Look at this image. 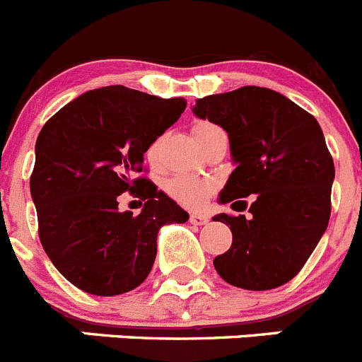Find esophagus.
Returning <instances> with one entry per match:
<instances>
[{"label": "esophagus", "mask_w": 362, "mask_h": 362, "mask_svg": "<svg viewBox=\"0 0 362 362\" xmlns=\"http://www.w3.org/2000/svg\"><path fill=\"white\" fill-rule=\"evenodd\" d=\"M189 221H191L193 226H207V223H209V218L200 213H191L189 214Z\"/></svg>", "instance_id": "34e87169"}]
</instances>
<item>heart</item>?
I'll list each match as a JSON object with an SVG mask.
<instances>
[{"label": "heart", "mask_w": 362, "mask_h": 362, "mask_svg": "<svg viewBox=\"0 0 362 362\" xmlns=\"http://www.w3.org/2000/svg\"><path fill=\"white\" fill-rule=\"evenodd\" d=\"M218 132H223V129L209 122V120H200L193 126V136L197 139L200 148ZM155 153H157V144H153L151 149H149V158H155ZM214 187H216V184L213 180L204 177H194V175H175V177L168 178L164 184L165 193L180 205L189 207V209L204 207L205 202L209 200V197L213 194Z\"/></svg>", "instance_id": "heart-1"}]
</instances>
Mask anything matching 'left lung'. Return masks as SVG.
I'll return each instance as SVG.
<instances>
[{
  "instance_id": "obj_1",
  "label": "left lung",
  "mask_w": 362,
  "mask_h": 362,
  "mask_svg": "<svg viewBox=\"0 0 362 362\" xmlns=\"http://www.w3.org/2000/svg\"><path fill=\"white\" fill-rule=\"evenodd\" d=\"M194 115L229 135L236 169L220 193L221 204L252 194L245 214L214 216L230 227L233 245L214 258L227 283L270 291L291 281L327 230L335 168L314 115L281 93L242 86L197 99ZM233 204V205H234Z\"/></svg>"
}]
</instances>
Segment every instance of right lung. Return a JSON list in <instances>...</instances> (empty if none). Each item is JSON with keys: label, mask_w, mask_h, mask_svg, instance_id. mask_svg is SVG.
I'll use <instances>...</instances> for the list:
<instances>
[{"label": "right lung", "mask_w": 362, "mask_h": 362, "mask_svg": "<svg viewBox=\"0 0 362 362\" xmlns=\"http://www.w3.org/2000/svg\"><path fill=\"white\" fill-rule=\"evenodd\" d=\"M185 110L126 86H104L68 103L47 120L30 175L39 240L50 262L81 291L119 296L148 278L157 234L189 214L146 177L144 153ZM130 191L143 213H118Z\"/></svg>", "instance_id": "1"}]
</instances>
